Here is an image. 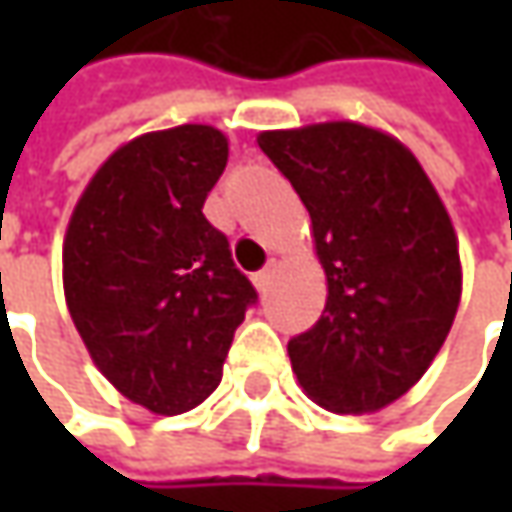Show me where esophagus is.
<instances>
[{
	"instance_id": "obj_1",
	"label": "esophagus",
	"mask_w": 512,
	"mask_h": 512,
	"mask_svg": "<svg viewBox=\"0 0 512 512\" xmlns=\"http://www.w3.org/2000/svg\"><path fill=\"white\" fill-rule=\"evenodd\" d=\"M276 267H279V262L276 259H270L256 276H253V282H256V287H259V293H267L270 290V285H273V273H276Z\"/></svg>"
}]
</instances>
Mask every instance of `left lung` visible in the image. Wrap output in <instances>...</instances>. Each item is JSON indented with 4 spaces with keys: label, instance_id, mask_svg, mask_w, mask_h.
Returning <instances> with one entry per match:
<instances>
[{
    "label": "left lung",
    "instance_id": "1",
    "mask_svg": "<svg viewBox=\"0 0 512 512\" xmlns=\"http://www.w3.org/2000/svg\"><path fill=\"white\" fill-rule=\"evenodd\" d=\"M259 148L305 202L327 302L287 342L307 396L333 413L396 402L436 359L462 296L459 245L416 156L382 130H267Z\"/></svg>",
    "mask_w": 512,
    "mask_h": 512
}]
</instances>
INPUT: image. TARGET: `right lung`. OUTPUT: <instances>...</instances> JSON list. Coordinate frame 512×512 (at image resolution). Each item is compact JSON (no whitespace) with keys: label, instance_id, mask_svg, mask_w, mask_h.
<instances>
[{"label":"right lung","instance_id":"right-lung-1","mask_svg":"<svg viewBox=\"0 0 512 512\" xmlns=\"http://www.w3.org/2000/svg\"><path fill=\"white\" fill-rule=\"evenodd\" d=\"M225 165L222 130L145 133L96 170L70 216V319L108 382L159 416L216 390L233 333L259 302L202 213Z\"/></svg>","mask_w":512,"mask_h":512}]
</instances>
